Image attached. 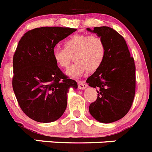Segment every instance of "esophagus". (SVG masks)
<instances>
[{"label": "esophagus", "mask_w": 152, "mask_h": 152, "mask_svg": "<svg viewBox=\"0 0 152 152\" xmlns=\"http://www.w3.org/2000/svg\"><path fill=\"white\" fill-rule=\"evenodd\" d=\"M88 88V84H86L85 83L83 82H79L78 84V88L80 90H84Z\"/></svg>", "instance_id": "obj_1"}]
</instances>
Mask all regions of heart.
<instances>
[{"instance_id":"heart-1","label":"heart","mask_w":152,"mask_h":152,"mask_svg":"<svg viewBox=\"0 0 152 152\" xmlns=\"http://www.w3.org/2000/svg\"><path fill=\"white\" fill-rule=\"evenodd\" d=\"M106 56V47L97 36L75 34L64 42V49H56L52 58L58 67L66 69L72 61H75L66 74L72 77H80L87 71L94 72L100 68Z\"/></svg>"}]
</instances>
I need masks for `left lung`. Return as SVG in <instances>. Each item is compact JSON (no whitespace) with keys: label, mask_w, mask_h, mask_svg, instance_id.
<instances>
[{"label":"left lung","mask_w":152,"mask_h":152,"mask_svg":"<svg viewBox=\"0 0 152 152\" xmlns=\"http://www.w3.org/2000/svg\"><path fill=\"white\" fill-rule=\"evenodd\" d=\"M102 39L106 47L103 62L87 79L90 87L96 88V101L89 112L102 123L116 122L126 116L133 102L135 92V66L123 36L108 26L87 28Z\"/></svg>","instance_id":"1"}]
</instances>
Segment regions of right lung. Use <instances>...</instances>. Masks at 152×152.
Here are the masks:
<instances>
[{"instance_id": "1", "label": "right lung", "mask_w": 152, "mask_h": 152, "mask_svg": "<svg viewBox=\"0 0 152 152\" xmlns=\"http://www.w3.org/2000/svg\"><path fill=\"white\" fill-rule=\"evenodd\" d=\"M77 29L59 26L36 28L23 36L13 55V89L21 110L39 123L59 119L67 107L68 93L77 88L55 63L57 43Z\"/></svg>"}]
</instances>
